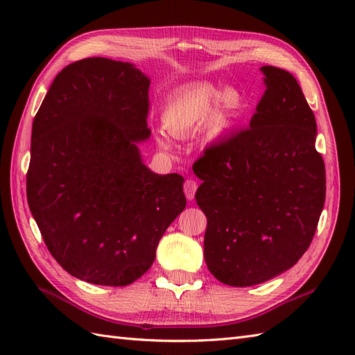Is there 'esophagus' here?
<instances>
[{
	"instance_id": "obj_1",
	"label": "esophagus",
	"mask_w": 355,
	"mask_h": 355,
	"mask_svg": "<svg viewBox=\"0 0 355 355\" xmlns=\"http://www.w3.org/2000/svg\"><path fill=\"white\" fill-rule=\"evenodd\" d=\"M197 187H198V184H197V182H195V180H186L184 193H186V198L189 201H192L195 198V192H197Z\"/></svg>"
}]
</instances>
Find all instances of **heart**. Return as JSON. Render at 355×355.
<instances>
[{"label": "heart", "mask_w": 355, "mask_h": 355, "mask_svg": "<svg viewBox=\"0 0 355 355\" xmlns=\"http://www.w3.org/2000/svg\"><path fill=\"white\" fill-rule=\"evenodd\" d=\"M243 110L244 96L239 89L200 84L171 96L163 107L162 122L164 130L178 139L187 137L205 125V140L214 143L232 130ZM158 143L164 148L171 146L166 135H160Z\"/></svg>", "instance_id": "b5f03b06"}]
</instances>
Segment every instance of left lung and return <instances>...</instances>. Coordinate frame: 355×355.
<instances>
[{"instance_id":"8db88e82","label":"left lung","mask_w":355,"mask_h":355,"mask_svg":"<svg viewBox=\"0 0 355 355\" xmlns=\"http://www.w3.org/2000/svg\"><path fill=\"white\" fill-rule=\"evenodd\" d=\"M267 89L250 128L193 164L207 216L205 259L218 281L258 285L284 273L310 247L325 202L318 125L291 73L261 67Z\"/></svg>"}]
</instances>
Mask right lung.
<instances>
[{
	"instance_id": "1",
	"label": "right lung",
	"mask_w": 355,
	"mask_h": 355,
	"mask_svg": "<svg viewBox=\"0 0 355 355\" xmlns=\"http://www.w3.org/2000/svg\"><path fill=\"white\" fill-rule=\"evenodd\" d=\"M149 84L134 64L82 59L58 74L35 116L28 207L53 258L80 281H137L186 207L184 178L141 160Z\"/></svg>"
}]
</instances>
